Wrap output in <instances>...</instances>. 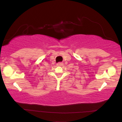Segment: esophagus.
<instances>
[{
    "label": "esophagus",
    "mask_w": 122,
    "mask_h": 122,
    "mask_svg": "<svg viewBox=\"0 0 122 122\" xmlns=\"http://www.w3.org/2000/svg\"><path fill=\"white\" fill-rule=\"evenodd\" d=\"M63 65V63L62 62H59L58 63H57V66H62Z\"/></svg>",
    "instance_id": "34e87169"
}]
</instances>
